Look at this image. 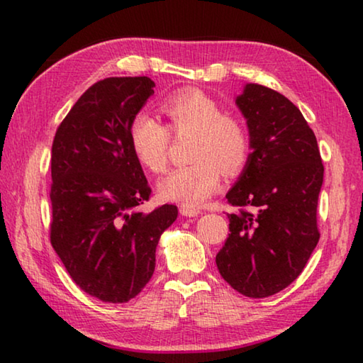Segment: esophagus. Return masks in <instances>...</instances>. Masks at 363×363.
<instances>
[{
    "label": "esophagus",
    "mask_w": 363,
    "mask_h": 363,
    "mask_svg": "<svg viewBox=\"0 0 363 363\" xmlns=\"http://www.w3.org/2000/svg\"><path fill=\"white\" fill-rule=\"evenodd\" d=\"M179 211L182 216H187V218H192V216H196V214H200V210L199 208L195 206H189V205H181Z\"/></svg>",
    "instance_id": "34e87169"
}]
</instances>
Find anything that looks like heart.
I'll return each instance as SVG.
<instances>
[{
    "instance_id": "b5f03b06",
    "label": "heart",
    "mask_w": 363,
    "mask_h": 363,
    "mask_svg": "<svg viewBox=\"0 0 363 363\" xmlns=\"http://www.w3.org/2000/svg\"><path fill=\"white\" fill-rule=\"evenodd\" d=\"M160 108L176 136L194 134L189 147V158L194 162L163 177L158 192L164 200L199 206L216 192L220 174L237 176L247 167L250 134L240 121L225 116L219 104L199 89L169 96ZM168 128L149 115H139L131 125L134 155L152 173H163L168 167Z\"/></svg>"
}]
</instances>
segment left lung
Returning a JSON list of instances; mask_svg holds the SVG:
<instances>
[{
	"label": "left lung",
	"mask_w": 363,
	"mask_h": 363,
	"mask_svg": "<svg viewBox=\"0 0 363 363\" xmlns=\"http://www.w3.org/2000/svg\"><path fill=\"white\" fill-rule=\"evenodd\" d=\"M247 118L250 160L225 195L238 208L216 255L220 277L248 298H267L299 277L320 232L323 164L314 131L284 94L250 83L237 97Z\"/></svg>",
	"instance_id": "8db88e82"
}]
</instances>
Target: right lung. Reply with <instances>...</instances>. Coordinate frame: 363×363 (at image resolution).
Here are the masks:
<instances>
[{"label":"right lung","instance_id":"add662e5","mask_svg":"<svg viewBox=\"0 0 363 363\" xmlns=\"http://www.w3.org/2000/svg\"><path fill=\"white\" fill-rule=\"evenodd\" d=\"M149 77H112L83 93L52 140L49 238L72 280L104 303H128L155 270L160 235L176 205L139 210L150 199L130 131L153 94Z\"/></svg>","mask_w":363,"mask_h":363}]
</instances>
